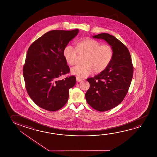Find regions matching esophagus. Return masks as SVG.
I'll list each match as a JSON object with an SVG mask.
<instances>
[{
    "mask_svg": "<svg viewBox=\"0 0 157 157\" xmlns=\"http://www.w3.org/2000/svg\"><path fill=\"white\" fill-rule=\"evenodd\" d=\"M82 79H80V78H77V81L78 82H81V81H82Z\"/></svg>",
    "mask_w": 157,
    "mask_h": 157,
    "instance_id": "esophagus-1",
    "label": "esophagus"
}]
</instances>
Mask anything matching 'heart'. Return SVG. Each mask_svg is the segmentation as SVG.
Wrapping results in <instances>:
<instances>
[{
	"label": "heart",
	"instance_id": "b5f03b06",
	"mask_svg": "<svg viewBox=\"0 0 157 157\" xmlns=\"http://www.w3.org/2000/svg\"><path fill=\"white\" fill-rule=\"evenodd\" d=\"M76 50L72 46L64 48L63 55L67 63L75 64L77 53L86 57L83 66L72 68L71 73L80 79L87 77L94 72L98 74L105 71L111 64L114 57V50L109 44L101 45L99 41L92 39H85L76 43Z\"/></svg>",
	"mask_w": 157,
	"mask_h": 157
}]
</instances>
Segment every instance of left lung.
Instances as JSON below:
<instances>
[{
  "instance_id": "left-lung-1",
  "label": "left lung",
  "mask_w": 157,
  "mask_h": 157,
  "mask_svg": "<svg viewBox=\"0 0 157 157\" xmlns=\"http://www.w3.org/2000/svg\"><path fill=\"white\" fill-rule=\"evenodd\" d=\"M93 37L105 40L114 50V57L108 68L87 79L90 83L85 94L87 103L96 110L105 112L123 101L131 84L134 70L128 49L118 39L105 33Z\"/></svg>"
}]
</instances>
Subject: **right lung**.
<instances>
[{
    "label": "right lung",
    "mask_w": 157,
    "mask_h": 157,
    "mask_svg": "<svg viewBox=\"0 0 157 157\" xmlns=\"http://www.w3.org/2000/svg\"><path fill=\"white\" fill-rule=\"evenodd\" d=\"M78 32V29L49 31L29 48L23 77L28 94L40 108L56 111L67 103L69 89L75 86L76 78L72 75L60 79L70 72L63 52Z\"/></svg>",
    "instance_id": "right-lung-1"
}]
</instances>
